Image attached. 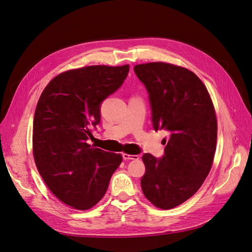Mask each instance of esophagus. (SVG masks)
<instances>
[{
  "mask_svg": "<svg viewBox=\"0 0 252 252\" xmlns=\"http://www.w3.org/2000/svg\"><path fill=\"white\" fill-rule=\"evenodd\" d=\"M123 158L124 159L126 160H129V159H138L139 157L136 156V155H127V153H124L123 155Z\"/></svg>",
  "mask_w": 252,
  "mask_h": 252,
  "instance_id": "esophagus-1",
  "label": "esophagus"
}]
</instances>
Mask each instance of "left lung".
Listing matches in <instances>:
<instances>
[{"label":"left lung","instance_id":"left-lung-1","mask_svg":"<svg viewBox=\"0 0 252 252\" xmlns=\"http://www.w3.org/2000/svg\"><path fill=\"white\" fill-rule=\"evenodd\" d=\"M134 71L149 94L153 127L170 133L162 140V158L150 153L142 157L146 170L141 188L152 205L172 209L198 191L211 170L215 109L205 84L187 68L157 62L136 64Z\"/></svg>","mask_w":252,"mask_h":252}]
</instances>
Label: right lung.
I'll return each instance as SVG.
<instances>
[{
  "label": "right lung",
  "mask_w": 252,
  "mask_h": 252,
  "mask_svg": "<svg viewBox=\"0 0 252 252\" xmlns=\"http://www.w3.org/2000/svg\"><path fill=\"white\" fill-rule=\"evenodd\" d=\"M129 65H89L63 72L42 92L32 126V155L47 188L73 209L89 210L107 191L123 161L86 143L101 120L100 105L118 90Z\"/></svg>",
  "instance_id": "obj_1"
}]
</instances>
